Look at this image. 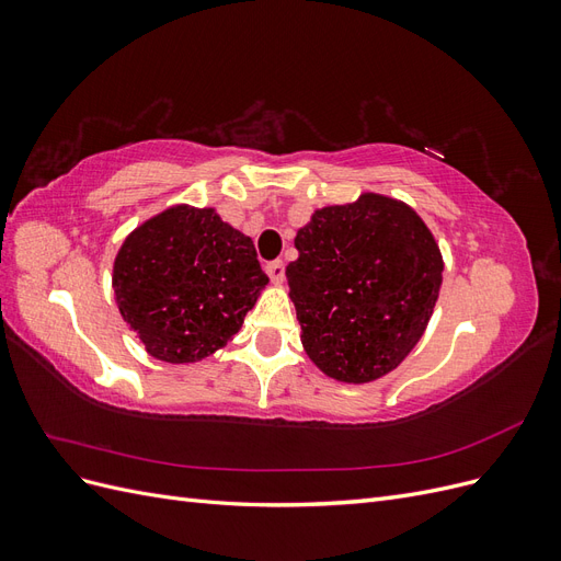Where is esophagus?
<instances>
[{
	"label": "esophagus",
	"instance_id": "esophagus-1",
	"mask_svg": "<svg viewBox=\"0 0 561 561\" xmlns=\"http://www.w3.org/2000/svg\"><path fill=\"white\" fill-rule=\"evenodd\" d=\"M266 274H268L271 283H276V285H280V283L285 280V264H283L280 260H274V262H268V264H266Z\"/></svg>",
	"mask_w": 561,
	"mask_h": 561
}]
</instances>
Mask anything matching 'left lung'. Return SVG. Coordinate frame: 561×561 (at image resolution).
<instances>
[{"label": "left lung", "mask_w": 561, "mask_h": 561, "mask_svg": "<svg viewBox=\"0 0 561 561\" xmlns=\"http://www.w3.org/2000/svg\"><path fill=\"white\" fill-rule=\"evenodd\" d=\"M285 276L301 344L328 377L367 383L396 369L426 330L443 254L404 203L363 194L316 210Z\"/></svg>", "instance_id": "obj_1"}]
</instances>
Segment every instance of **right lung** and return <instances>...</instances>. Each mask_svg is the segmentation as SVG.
<instances>
[{"label": "right lung", "mask_w": 561, "mask_h": 561, "mask_svg": "<svg viewBox=\"0 0 561 561\" xmlns=\"http://www.w3.org/2000/svg\"><path fill=\"white\" fill-rule=\"evenodd\" d=\"M266 283L248 236L213 208L190 206L135 229L112 278L118 311L147 353L175 365L227 346Z\"/></svg>", "instance_id": "1"}]
</instances>
